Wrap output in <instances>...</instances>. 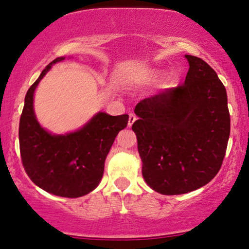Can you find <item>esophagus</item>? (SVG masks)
I'll return each mask as SVG.
<instances>
[{
    "label": "esophagus",
    "instance_id": "34e87169",
    "mask_svg": "<svg viewBox=\"0 0 249 249\" xmlns=\"http://www.w3.org/2000/svg\"><path fill=\"white\" fill-rule=\"evenodd\" d=\"M136 119H137V117H136V115H134V113H132V112L128 113V127L132 126L133 123L136 122Z\"/></svg>",
    "mask_w": 249,
    "mask_h": 249
}]
</instances>
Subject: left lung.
<instances>
[{"mask_svg": "<svg viewBox=\"0 0 249 249\" xmlns=\"http://www.w3.org/2000/svg\"><path fill=\"white\" fill-rule=\"evenodd\" d=\"M185 83L142 99L132 125L146 184L165 196L205 186L221 167L231 132L227 92L206 62L185 55Z\"/></svg>", "mask_w": 249, "mask_h": 249, "instance_id": "8db88e82", "label": "left lung"}]
</instances>
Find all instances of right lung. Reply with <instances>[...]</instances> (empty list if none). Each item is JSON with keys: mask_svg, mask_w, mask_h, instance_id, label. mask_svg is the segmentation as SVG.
Listing matches in <instances>:
<instances>
[{"mask_svg": "<svg viewBox=\"0 0 249 249\" xmlns=\"http://www.w3.org/2000/svg\"><path fill=\"white\" fill-rule=\"evenodd\" d=\"M58 57L45 67L28 90L19 119V151L25 172L45 192L64 198H78L98 186L104 162L117 134L126 127L128 116L96 113L73 132L53 134L41 126L34 111V95L38 83Z\"/></svg>", "mask_w": 249, "mask_h": 249, "instance_id": "add662e5", "label": "right lung"}]
</instances>
